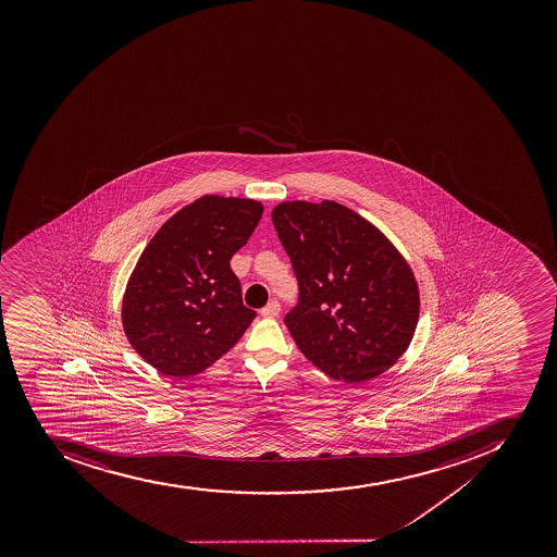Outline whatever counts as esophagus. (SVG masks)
Masks as SVG:
<instances>
[{
    "label": "esophagus",
    "instance_id": "obj_1",
    "mask_svg": "<svg viewBox=\"0 0 557 557\" xmlns=\"http://www.w3.org/2000/svg\"><path fill=\"white\" fill-rule=\"evenodd\" d=\"M281 311V305L277 302V300H271L269 305L265 306V308H261V315L263 317H277L280 315Z\"/></svg>",
    "mask_w": 557,
    "mask_h": 557
}]
</instances>
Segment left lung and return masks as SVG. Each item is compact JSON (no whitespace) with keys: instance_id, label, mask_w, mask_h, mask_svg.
<instances>
[{"instance_id":"1","label":"left lung","mask_w":557,"mask_h":557,"mask_svg":"<svg viewBox=\"0 0 557 557\" xmlns=\"http://www.w3.org/2000/svg\"><path fill=\"white\" fill-rule=\"evenodd\" d=\"M272 222L299 285L285 324L300 352L345 383L383 374L408 349L419 322V285L408 261L341 202H280Z\"/></svg>"}]
</instances>
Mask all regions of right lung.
<instances>
[{"label":"right lung","mask_w":557,"mask_h":557,"mask_svg":"<svg viewBox=\"0 0 557 557\" xmlns=\"http://www.w3.org/2000/svg\"><path fill=\"white\" fill-rule=\"evenodd\" d=\"M263 205L202 196L174 213L138 258L123 297V327L138 356L165 375L207 370L246 333L257 311L242 302L230 267Z\"/></svg>","instance_id":"1"}]
</instances>
